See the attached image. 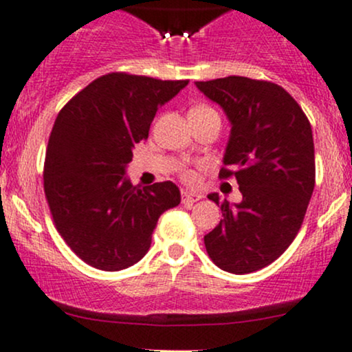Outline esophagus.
I'll return each mask as SVG.
<instances>
[{"label": "esophagus", "mask_w": 352, "mask_h": 352, "mask_svg": "<svg viewBox=\"0 0 352 352\" xmlns=\"http://www.w3.org/2000/svg\"><path fill=\"white\" fill-rule=\"evenodd\" d=\"M201 199H202V195L195 194V192H187V190L182 192V204L184 206H192L194 202L201 201Z\"/></svg>", "instance_id": "esophagus-1"}]
</instances>
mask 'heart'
Returning <instances> with one entry per match:
<instances>
[{"label": "heart", "mask_w": 352, "mask_h": 352, "mask_svg": "<svg viewBox=\"0 0 352 352\" xmlns=\"http://www.w3.org/2000/svg\"><path fill=\"white\" fill-rule=\"evenodd\" d=\"M195 109H199V108H195ZM184 177H186L187 182H192V180H194V173H190V172H187Z\"/></svg>", "instance_id": "obj_1"}]
</instances>
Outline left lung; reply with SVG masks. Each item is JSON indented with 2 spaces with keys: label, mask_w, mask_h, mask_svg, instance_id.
<instances>
[{
  "label": "left lung",
  "mask_w": 352,
  "mask_h": 352,
  "mask_svg": "<svg viewBox=\"0 0 352 352\" xmlns=\"http://www.w3.org/2000/svg\"><path fill=\"white\" fill-rule=\"evenodd\" d=\"M231 124L221 177L234 175L243 201L221 202L224 219L204 236L207 254L234 275L273 263L300 229L314 186L316 157L309 120L283 87L229 76L195 82Z\"/></svg>",
  "instance_id": "obj_1"
}]
</instances>
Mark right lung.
<instances>
[{
    "label": "right lung",
    "mask_w": 352,
    "mask_h": 352,
    "mask_svg": "<svg viewBox=\"0 0 352 352\" xmlns=\"http://www.w3.org/2000/svg\"><path fill=\"white\" fill-rule=\"evenodd\" d=\"M188 80L108 74L62 108L52 128L43 187L57 231L87 265L120 272L148 253L158 217L180 204L173 182L133 186L135 143Z\"/></svg>",
    "instance_id": "obj_1"
}]
</instances>
